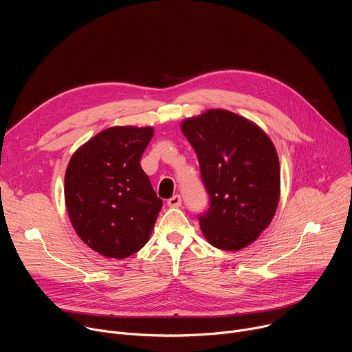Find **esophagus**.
I'll return each mask as SVG.
<instances>
[{"label":"esophagus","mask_w":352,"mask_h":352,"mask_svg":"<svg viewBox=\"0 0 352 352\" xmlns=\"http://www.w3.org/2000/svg\"><path fill=\"white\" fill-rule=\"evenodd\" d=\"M167 205H168L170 208H179V206H181V196H179V195H174L173 197L168 199Z\"/></svg>","instance_id":"34e87169"}]
</instances>
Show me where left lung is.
I'll list each match as a JSON object with an SVG mask.
<instances>
[{
    "label": "left lung",
    "instance_id": "8db88e82",
    "mask_svg": "<svg viewBox=\"0 0 352 352\" xmlns=\"http://www.w3.org/2000/svg\"><path fill=\"white\" fill-rule=\"evenodd\" d=\"M181 131L196 152L210 209L199 217L213 246L239 250L272 223L280 200V163L266 132L221 109L185 118Z\"/></svg>",
    "mask_w": 352,
    "mask_h": 352
}]
</instances>
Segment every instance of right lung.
Wrapping results in <instances>:
<instances>
[{"instance_id": "1", "label": "right lung", "mask_w": 352, "mask_h": 352, "mask_svg": "<svg viewBox=\"0 0 352 352\" xmlns=\"http://www.w3.org/2000/svg\"><path fill=\"white\" fill-rule=\"evenodd\" d=\"M153 126H111L72 155L65 206L78 236L97 254L125 259L150 239L163 202L140 167Z\"/></svg>"}]
</instances>
